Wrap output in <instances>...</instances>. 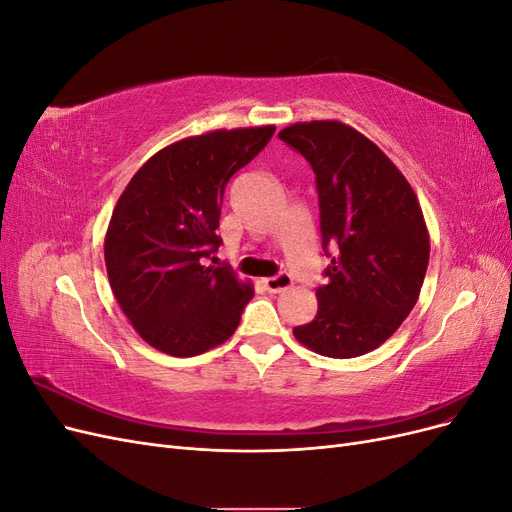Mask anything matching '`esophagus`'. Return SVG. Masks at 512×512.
Returning a JSON list of instances; mask_svg holds the SVG:
<instances>
[{"label": "esophagus", "mask_w": 512, "mask_h": 512, "mask_svg": "<svg viewBox=\"0 0 512 512\" xmlns=\"http://www.w3.org/2000/svg\"><path fill=\"white\" fill-rule=\"evenodd\" d=\"M262 284H265L269 292H282L292 284V277L288 273H277L273 277H267V280H262Z\"/></svg>", "instance_id": "34e87169"}]
</instances>
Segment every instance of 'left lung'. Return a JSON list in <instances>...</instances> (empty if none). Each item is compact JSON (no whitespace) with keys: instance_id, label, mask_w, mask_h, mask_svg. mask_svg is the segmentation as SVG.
I'll return each instance as SVG.
<instances>
[{"instance_id":"obj_1","label":"left lung","mask_w":512,"mask_h":512,"mask_svg":"<svg viewBox=\"0 0 512 512\" xmlns=\"http://www.w3.org/2000/svg\"><path fill=\"white\" fill-rule=\"evenodd\" d=\"M316 175L327 282L318 314L292 333L331 359H352L384 344L421 292L429 237L406 177L361 132L339 121L294 123L280 134Z\"/></svg>"}]
</instances>
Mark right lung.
I'll return each instance as SVG.
<instances>
[{
	"label": "right lung",
	"mask_w": 512,
	"mask_h": 512,
	"mask_svg": "<svg viewBox=\"0 0 512 512\" xmlns=\"http://www.w3.org/2000/svg\"><path fill=\"white\" fill-rule=\"evenodd\" d=\"M275 128L215 130L158 151L117 200L104 241L108 282L136 333L170 356H196L237 331L254 288L213 265L226 183ZM212 262L209 263L208 260Z\"/></svg>",
	"instance_id": "right-lung-1"
}]
</instances>
